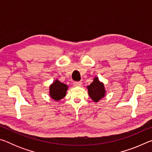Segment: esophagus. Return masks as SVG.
<instances>
[{
  "label": "esophagus",
  "instance_id": "34e87169",
  "mask_svg": "<svg viewBox=\"0 0 152 152\" xmlns=\"http://www.w3.org/2000/svg\"><path fill=\"white\" fill-rule=\"evenodd\" d=\"M82 84V82H74V85L75 86H80Z\"/></svg>",
  "mask_w": 152,
  "mask_h": 152
}]
</instances>
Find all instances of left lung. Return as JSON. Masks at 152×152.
<instances>
[{
	"instance_id": "8db88e82",
	"label": "left lung",
	"mask_w": 152,
	"mask_h": 152,
	"mask_svg": "<svg viewBox=\"0 0 152 152\" xmlns=\"http://www.w3.org/2000/svg\"><path fill=\"white\" fill-rule=\"evenodd\" d=\"M90 97L94 102H98L100 99L104 97L105 91L103 84L100 82L98 78H94V81L87 87Z\"/></svg>"
}]
</instances>
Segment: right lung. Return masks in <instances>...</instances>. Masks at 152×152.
<instances>
[{
  "label": "right lung",
  "mask_w": 152,
  "mask_h": 152,
  "mask_svg": "<svg viewBox=\"0 0 152 152\" xmlns=\"http://www.w3.org/2000/svg\"><path fill=\"white\" fill-rule=\"evenodd\" d=\"M68 86L65 84L56 80L50 87V96L56 101H60L66 96Z\"/></svg>",
  "instance_id": "add662e5"
}]
</instances>
